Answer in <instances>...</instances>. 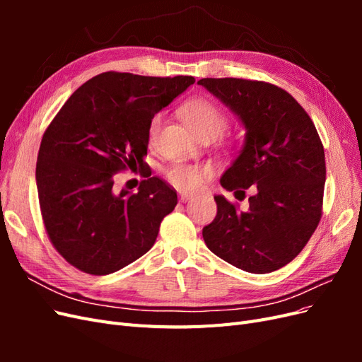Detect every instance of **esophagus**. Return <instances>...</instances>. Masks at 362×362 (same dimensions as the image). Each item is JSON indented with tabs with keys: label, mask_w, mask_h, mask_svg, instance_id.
I'll list each match as a JSON object with an SVG mask.
<instances>
[{
	"label": "esophagus",
	"mask_w": 362,
	"mask_h": 362,
	"mask_svg": "<svg viewBox=\"0 0 362 362\" xmlns=\"http://www.w3.org/2000/svg\"><path fill=\"white\" fill-rule=\"evenodd\" d=\"M192 199H193V194H190V193H181V196H180L181 202H187V201H192Z\"/></svg>",
	"instance_id": "34e87169"
}]
</instances>
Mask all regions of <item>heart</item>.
<instances>
[{
    "instance_id": "1",
    "label": "heart",
    "mask_w": 362,
    "mask_h": 362,
    "mask_svg": "<svg viewBox=\"0 0 362 362\" xmlns=\"http://www.w3.org/2000/svg\"><path fill=\"white\" fill-rule=\"evenodd\" d=\"M181 115L184 122L199 139L217 137L228 125V117L223 110L216 103L208 98H193L187 101L182 108ZM161 113H157L151 117L148 124V144L154 145L158 131L161 127ZM168 181L182 192H196L201 189L205 178L210 175V169L204 166L187 163H172L166 169Z\"/></svg>"
}]
</instances>
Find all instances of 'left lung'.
Here are the masks:
<instances>
[{"instance_id":"1","label":"left lung","mask_w":362,"mask_h":362,"mask_svg":"<svg viewBox=\"0 0 362 362\" xmlns=\"http://www.w3.org/2000/svg\"><path fill=\"white\" fill-rule=\"evenodd\" d=\"M242 119L246 141L221 178L228 192L254 187L249 208L214 196L217 214L204 226L205 245L218 258L250 273H270L300 254L322 218L325 151L303 107L281 87L243 78H202Z\"/></svg>"}]
</instances>
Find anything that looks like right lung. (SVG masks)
Returning <instances> with one entry per match:
<instances>
[{"label":"right lung","mask_w":362,"mask_h":362,"mask_svg":"<svg viewBox=\"0 0 362 362\" xmlns=\"http://www.w3.org/2000/svg\"><path fill=\"white\" fill-rule=\"evenodd\" d=\"M194 83L193 76L104 72L78 87L43 133L36 184L43 226L71 266L108 275L154 246L160 223L178 204L158 178L117 192L116 173L141 168L148 124Z\"/></svg>","instance_id":"add662e5"}]
</instances>
